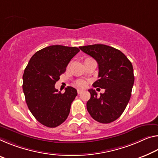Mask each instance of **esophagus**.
Listing matches in <instances>:
<instances>
[{
  "label": "esophagus",
  "instance_id": "obj_1",
  "mask_svg": "<svg viewBox=\"0 0 158 158\" xmlns=\"http://www.w3.org/2000/svg\"><path fill=\"white\" fill-rule=\"evenodd\" d=\"M83 91V90H81V89H77V94H81V93Z\"/></svg>",
  "mask_w": 158,
  "mask_h": 158
}]
</instances>
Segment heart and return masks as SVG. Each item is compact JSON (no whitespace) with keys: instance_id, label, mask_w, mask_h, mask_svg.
Here are the masks:
<instances>
[{"instance_id":"heart-1","label":"heart","mask_w":158,"mask_h":158,"mask_svg":"<svg viewBox=\"0 0 158 158\" xmlns=\"http://www.w3.org/2000/svg\"><path fill=\"white\" fill-rule=\"evenodd\" d=\"M85 85H86V83H85V81H83V80H79L76 83V86L78 87H84Z\"/></svg>"}]
</instances>
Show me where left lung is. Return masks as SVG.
Masks as SVG:
<instances>
[{
  "instance_id": "1",
  "label": "left lung",
  "mask_w": 158,
  "mask_h": 158,
  "mask_svg": "<svg viewBox=\"0 0 158 158\" xmlns=\"http://www.w3.org/2000/svg\"><path fill=\"white\" fill-rule=\"evenodd\" d=\"M81 51L96 60L98 64V77L94 87L105 89L100 96L89 89L87 110L96 121L107 124L118 119L123 113L131 95L134 82L131 62L119 50L103 44L79 47Z\"/></svg>"
}]
</instances>
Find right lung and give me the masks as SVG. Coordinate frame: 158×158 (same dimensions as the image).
<instances>
[{
    "label": "right lung",
    "mask_w": 158,
    "mask_h": 158,
    "mask_svg": "<svg viewBox=\"0 0 158 158\" xmlns=\"http://www.w3.org/2000/svg\"><path fill=\"white\" fill-rule=\"evenodd\" d=\"M79 52L77 47L48 46L31 57L23 74L22 89L30 112L40 123L54 128L65 121L77 90L67 86L62 94L55 88L71 59Z\"/></svg>",
    "instance_id": "right-lung-1"
}]
</instances>
